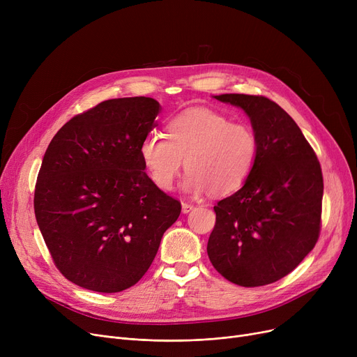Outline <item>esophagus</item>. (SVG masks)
Segmentation results:
<instances>
[{
    "label": "esophagus",
    "instance_id": "obj_1",
    "mask_svg": "<svg viewBox=\"0 0 357 357\" xmlns=\"http://www.w3.org/2000/svg\"><path fill=\"white\" fill-rule=\"evenodd\" d=\"M194 210V205L192 204H188V202H182V213L183 214H188L190 211Z\"/></svg>",
    "mask_w": 357,
    "mask_h": 357
}]
</instances>
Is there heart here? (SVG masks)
<instances>
[{"instance_id": "1", "label": "heart", "mask_w": 357, "mask_h": 357, "mask_svg": "<svg viewBox=\"0 0 357 357\" xmlns=\"http://www.w3.org/2000/svg\"><path fill=\"white\" fill-rule=\"evenodd\" d=\"M166 136L150 133L139 146L150 179L163 191L172 190L185 160V192L231 195L246 183L259 155L252 126L230 121L208 108H192L174 117Z\"/></svg>"}]
</instances>
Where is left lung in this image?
I'll list each match as a JSON object with an SVG mask.
<instances>
[{
    "mask_svg": "<svg viewBox=\"0 0 357 357\" xmlns=\"http://www.w3.org/2000/svg\"><path fill=\"white\" fill-rule=\"evenodd\" d=\"M250 119L259 155L246 183L217 202L207 253L240 287H264L292 272L321 229L323 174L312 147L285 109L266 97L222 93Z\"/></svg>",
    "mask_w": 357,
    "mask_h": 357,
    "instance_id": "1",
    "label": "left lung"
}]
</instances>
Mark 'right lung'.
Listing matches in <instances>:
<instances>
[{
    "label": "right lung",
    "instance_id": "right-lung-1",
    "mask_svg": "<svg viewBox=\"0 0 357 357\" xmlns=\"http://www.w3.org/2000/svg\"><path fill=\"white\" fill-rule=\"evenodd\" d=\"M159 111L147 97L102 101L70 119L46 150L34 214L56 268L75 285L112 294L137 284L181 214L139 155Z\"/></svg>",
    "mask_w": 357,
    "mask_h": 357
}]
</instances>
